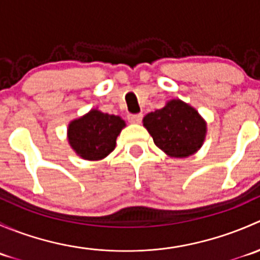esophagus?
I'll use <instances>...</instances> for the list:
<instances>
[{"label":"esophagus","mask_w":260,"mask_h":260,"mask_svg":"<svg viewBox=\"0 0 260 260\" xmlns=\"http://www.w3.org/2000/svg\"><path fill=\"white\" fill-rule=\"evenodd\" d=\"M142 114H129L128 115V120L131 123H140L142 120Z\"/></svg>","instance_id":"esophagus-1"}]
</instances>
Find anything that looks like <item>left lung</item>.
Segmentation results:
<instances>
[{
  "label": "left lung",
  "mask_w": 260,
  "mask_h": 260,
  "mask_svg": "<svg viewBox=\"0 0 260 260\" xmlns=\"http://www.w3.org/2000/svg\"><path fill=\"white\" fill-rule=\"evenodd\" d=\"M143 125L154 145L170 157L191 156L205 141L206 122L195 108L180 99H172L164 108L147 114Z\"/></svg>",
  "instance_id": "8db88e82"
}]
</instances>
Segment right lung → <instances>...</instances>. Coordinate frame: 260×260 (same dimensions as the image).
I'll list each match as a JSON object with an SVG mask.
<instances>
[{
  "instance_id": "1",
  "label": "right lung",
  "mask_w": 260,
  "mask_h": 260,
  "mask_svg": "<svg viewBox=\"0 0 260 260\" xmlns=\"http://www.w3.org/2000/svg\"><path fill=\"white\" fill-rule=\"evenodd\" d=\"M125 122L118 115L91 109L70 122L68 140L75 153L88 161H99L115 148V140Z\"/></svg>"
}]
</instances>
